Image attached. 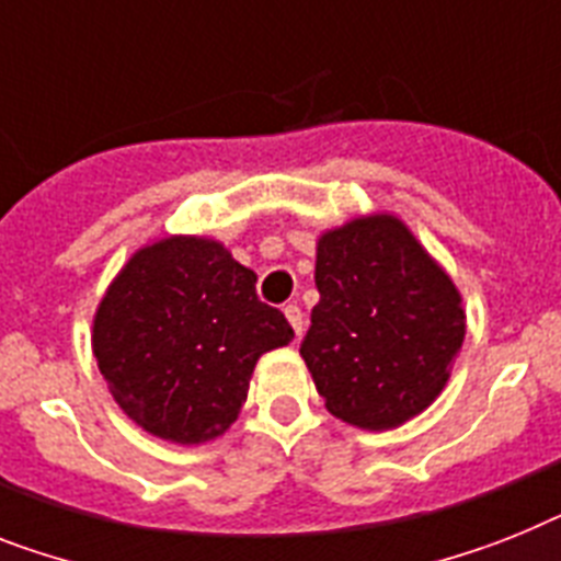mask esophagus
Instances as JSON below:
<instances>
[{
    "mask_svg": "<svg viewBox=\"0 0 561 561\" xmlns=\"http://www.w3.org/2000/svg\"><path fill=\"white\" fill-rule=\"evenodd\" d=\"M284 314H286V321L291 323V330H295V335H304V312H300L298 304H286L284 307Z\"/></svg>",
    "mask_w": 561,
    "mask_h": 561,
    "instance_id": "obj_1",
    "label": "esophagus"
}]
</instances>
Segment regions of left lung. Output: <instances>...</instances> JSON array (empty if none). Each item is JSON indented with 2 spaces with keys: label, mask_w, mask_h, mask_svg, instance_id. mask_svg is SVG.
Here are the masks:
<instances>
[{
  "label": "left lung",
  "mask_w": 561,
  "mask_h": 561,
  "mask_svg": "<svg viewBox=\"0 0 561 561\" xmlns=\"http://www.w3.org/2000/svg\"><path fill=\"white\" fill-rule=\"evenodd\" d=\"M300 355L335 419L392 430L427 410L465 341L450 275L392 215L350 220L318 240Z\"/></svg>",
  "instance_id": "8db88e82"
}]
</instances>
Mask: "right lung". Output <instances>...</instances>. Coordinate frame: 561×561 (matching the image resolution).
<instances>
[{
	"mask_svg": "<svg viewBox=\"0 0 561 561\" xmlns=\"http://www.w3.org/2000/svg\"><path fill=\"white\" fill-rule=\"evenodd\" d=\"M257 275L208 238L140 249L94 314V355L123 413L165 442H211L234 424L263 353L295 337L257 298Z\"/></svg>",
	"mask_w": 561,
	"mask_h": 561,
	"instance_id": "right-lung-1",
	"label": "right lung"
}]
</instances>
